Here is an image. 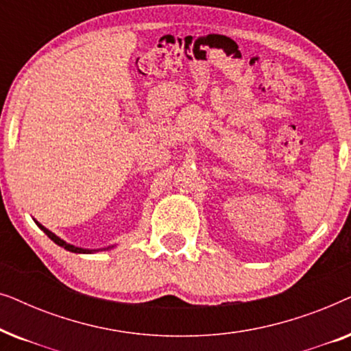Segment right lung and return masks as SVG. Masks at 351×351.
I'll return each instance as SVG.
<instances>
[{
  "mask_svg": "<svg viewBox=\"0 0 351 351\" xmlns=\"http://www.w3.org/2000/svg\"><path fill=\"white\" fill-rule=\"evenodd\" d=\"M36 225H38V227H40V228L43 230V232H45V233L47 234V237H49V238L52 239V241H54L56 244H59V246H60V247H64V249H66V251H70V252H80V254H88V252H90V251H88V249H81V247H75V246H71V244H69V243H65V241H64V239H60L59 237H56V234H54V233H52V232H49V230H47V228H45V227H43V225H40V223H38V222H36Z\"/></svg>",
  "mask_w": 351,
  "mask_h": 351,
  "instance_id": "obj_1",
  "label": "right lung"
}]
</instances>
